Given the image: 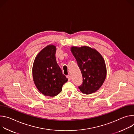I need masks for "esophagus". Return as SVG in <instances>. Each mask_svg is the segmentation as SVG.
Masks as SVG:
<instances>
[{
    "label": "esophagus",
    "instance_id": "1",
    "mask_svg": "<svg viewBox=\"0 0 134 134\" xmlns=\"http://www.w3.org/2000/svg\"><path fill=\"white\" fill-rule=\"evenodd\" d=\"M67 78H68V80H69V81H70V80H71V77L70 75L68 76H67Z\"/></svg>",
    "mask_w": 134,
    "mask_h": 134
}]
</instances>
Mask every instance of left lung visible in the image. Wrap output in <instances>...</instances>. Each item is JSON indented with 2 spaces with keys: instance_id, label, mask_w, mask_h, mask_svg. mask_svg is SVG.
<instances>
[{
  "instance_id": "8db88e82",
  "label": "left lung",
  "mask_w": 134,
  "mask_h": 134,
  "mask_svg": "<svg viewBox=\"0 0 134 134\" xmlns=\"http://www.w3.org/2000/svg\"><path fill=\"white\" fill-rule=\"evenodd\" d=\"M71 52L76 59L83 78L79 87L85 94H91L98 91L104 82L107 67L103 56L95 48L87 46L80 47L72 46Z\"/></svg>"
}]
</instances>
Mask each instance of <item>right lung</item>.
<instances>
[{"instance_id":"1","label":"right lung","mask_w":134,"mask_h":134,"mask_svg":"<svg viewBox=\"0 0 134 134\" xmlns=\"http://www.w3.org/2000/svg\"><path fill=\"white\" fill-rule=\"evenodd\" d=\"M54 44L43 48L36 56L32 66V76L38 90L43 95L54 97L60 93L68 79L57 63Z\"/></svg>"}]
</instances>
